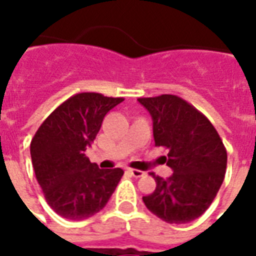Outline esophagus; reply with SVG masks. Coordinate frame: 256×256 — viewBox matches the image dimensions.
Segmentation results:
<instances>
[{
	"label": "esophagus",
	"mask_w": 256,
	"mask_h": 256,
	"mask_svg": "<svg viewBox=\"0 0 256 256\" xmlns=\"http://www.w3.org/2000/svg\"><path fill=\"white\" fill-rule=\"evenodd\" d=\"M128 171L130 172V174L132 175V176H136V178H140V176H144V171H140V170H136V168H128Z\"/></svg>",
	"instance_id": "34e87169"
}]
</instances>
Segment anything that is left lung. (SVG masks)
Returning <instances> with one entry per match:
<instances>
[{"mask_svg":"<svg viewBox=\"0 0 256 256\" xmlns=\"http://www.w3.org/2000/svg\"><path fill=\"white\" fill-rule=\"evenodd\" d=\"M138 100L152 118L156 146L168 150L164 162L174 171L166 179L150 174L156 187L142 198L144 203L164 222H192L210 207L222 186L226 148L210 120L180 96L162 94Z\"/></svg>","mask_w":256,"mask_h":256,"instance_id":"left-lung-1","label":"left lung"}]
</instances>
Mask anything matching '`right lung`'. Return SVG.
Instances as JSON below:
<instances>
[{
    "label": "right lung",
    "instance_id": "add662e5",
    "mask_svg": "<svg viewBox=\"0 0 256 256\" xmlns=\"http://www.w3.org/2000/svg\"><path fill=\"white\" fill-rule=\"evenodd\" d=\"M122 100L100 92L76 94L34 134L30 156L36 178L48 204L62 218L84 220L96 214L122 178V168H100L85 156L104 116Z\"/></svg>",
    "mask_w": 256,
    "mask_h": 256
}]
</instances>
